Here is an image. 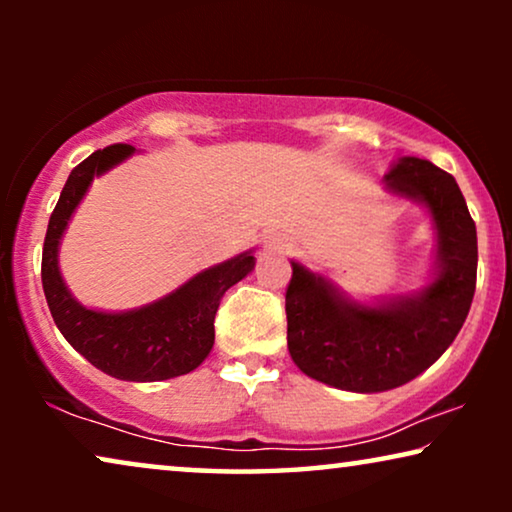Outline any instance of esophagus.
<instances>
[{
  "label": "esophagus",
  "mask_w": 512,
  "mask_h": 512,
  "mask_svg": "<svg viewBox=\"0 0 512 512\" xmlns=\"http://www.w3.org/2000/svg\"><path fill=\"white\" fill-rule=\"evenodd\" d=\"M270 247H272V249H275V251H282V249H289V242H286V240H284V237H272Z\"/></svg>",
  "instance_id": "1"
}]
</instances>
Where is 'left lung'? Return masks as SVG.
Masks as SVG:
<instances>
[{"label": "left lung", "mask_w": 512, "mask_h": 512, "mask_svg": "<svg viewBox=\"0 0 512 512\" xmlns=\"http://www.w3.org/2000/svg\"><path fill=\"white\" fill-rule=\"evenodd\" d=\"M387 188L429 207L438 233L436 277L415 296L382 305L342 298L321 275L293 261L286 286V342L307 377L335 389L387 391L436 363L464 326L478 275V235L452 174L401 158Z\"/></svg>", "instance_id": "1"}]
</instances>
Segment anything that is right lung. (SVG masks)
<instances>
[{
	"label": "right lung",
	"mask_w": 512,
	"mask_h": 512,
	"mask_svg": "<svg viewBox=\"0 0 512 512\" xmlns=\"http://www.w3.org/2000/svg\"><path fill=\"white\" fill-rule=\"evenodd\" d=\"M135 153L130 144L95 151L69 174L48 221L41 284L55 326L76 352L102 373L128 382H160L191 373L214 345V317L230 286L254 268L251 251L214 265L170 296L132 312H95L76 303L58 268V244L90 181Z\"/></svg>",
	"instance_id": "1"
}]
</instances>
